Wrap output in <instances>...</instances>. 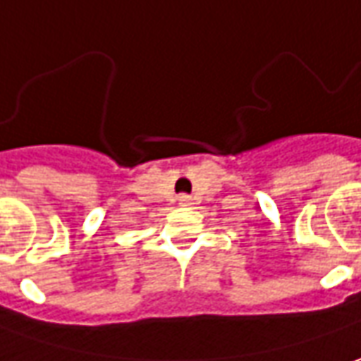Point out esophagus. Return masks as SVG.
Masks as SVG:
<instances>
[{"instance_id":"34e87169","label":"esophagus","mask_w":361,"mask_h":361,"mask_svg":"<svg viewBox=\"0 0 361 361\" xmlns=\"http://www.w3.org/2000/svg\"><path fill=\"white\" fill-rule=\"evenodd\" d=\"M180 202L181 204H190V202H192V197H190V195H180Z\"/></svg>"}]
</instances>
